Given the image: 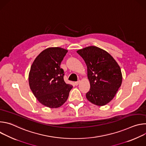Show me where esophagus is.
Returning a JSON list of instances; mask_svg holds the SVG:
<instances>
[{
    "label": "esophagus",
    "instance_id": "1",
    "mask_svg": "<svg viewBox=\"0 0 146 146\" xmlns=\"http://www.w3.org/2000/svg\"><path fill=\"white\" fill-rule=\"evenodd\" d=\"M80 80H78V81L75 82H74V84H75V85H76V86H78V85L80 84Z\"/></svg>",
    "mask_w": 146,
    "mask_h": 146
}]
</instances>
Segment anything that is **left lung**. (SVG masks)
Listing matches in <instances>:
<instances>
[{
    "mask_svg": "<svg viewBox=\"0 0 146 146\" xmlns=\"http://www.w3.org/2000/svg\"><path fill=\"white\" fill-rule=\"evenodd\" d=\"M85 61L90 83L87 99L97 106H104L115 96L121 86L120 67L112 56L96 46H89L77 51Z\"/></svg>",
    "mask_w": 146,
    "mask_h": 146,
    "instance_id": "8db88e82",
    "label": "left lung"
}]
</instances>
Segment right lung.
Here are the masks:
<instances>
[{"instance_id":"1","label":"right lung","mask_w":146,"mask_h":146,"mask_svg":"<svg viewBox=\"0 0 146 146\" xmlns=\"http://www.w3.org/2000/svg\"><path fill=\"white\" fill-rule=\"evenodd\" d=\"M68 50L50 47L35 58L29 74V84L38 102L50 108H58L67 100L73 86L64 80V71L60 68Z\"/></svg>"}]
</instances>
